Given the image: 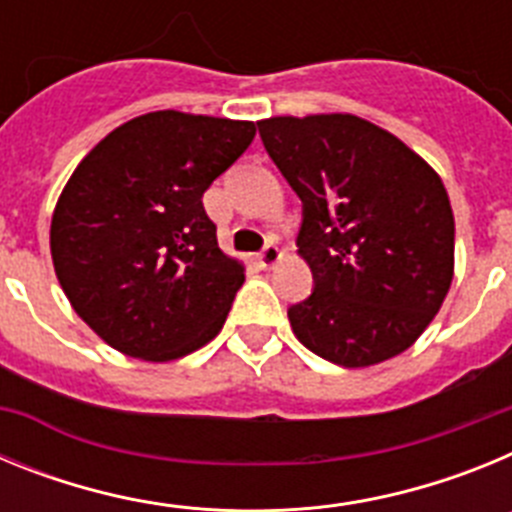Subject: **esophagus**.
Listing matches in <instances>:
<instances>
[{
    "instance_id": "1",
    "label": "esophagus",
    "mask_w": 512,
    "mask_h": 512,
    "mask_svg": "<svg viewBox=\"0 0 512 512\" xmlns=\"http://www.w3.org/2000/svg\"><path fill=\"white\" fill-rule=\"evenodd\" d=\"M279 261H282V248H279L277 243H269V246L259 253L261 269H271V266H277Z\"/></svg>"
}]
</instances>
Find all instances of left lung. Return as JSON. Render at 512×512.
Here are the masks:
<instances>
[{
  "mask_svg": "<svg viewBox=\"0 0 512 512\" xmlns=\"http://www.w3.org/2000/svg\"><path fill=\"white\" fill-rule=\"evenodd\" d=\"M259 133L302 200L297 246L315 289L289 307L297 341L346 369L408 351L454 279V212L441 176L348 112L269 117Z\"/></svg>",
  "mask_w": 512,
  "mask_h": 512,
  "instance_id": "8db88e82",
  "label": "left lung"
}]
</instances>
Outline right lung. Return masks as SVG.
Here are the masks:
<instances>
[{"label": "right lung", "instance_id": "add662e5", "mask_svg": "<svg viewBox=\"0 0 512 512\" xmlns=\"http://www.w3.org/2000/svg\"><path fill=\"white\" fill-rule=\"evenodd\" d=\"M253 135L248 120L158 110L81 158L53 210V269L115 351L174 361L220 333L246 269L217 246L202 194Z\"/></svg>", "mask_w": 512, "mask_h": 512}]
</instances>
